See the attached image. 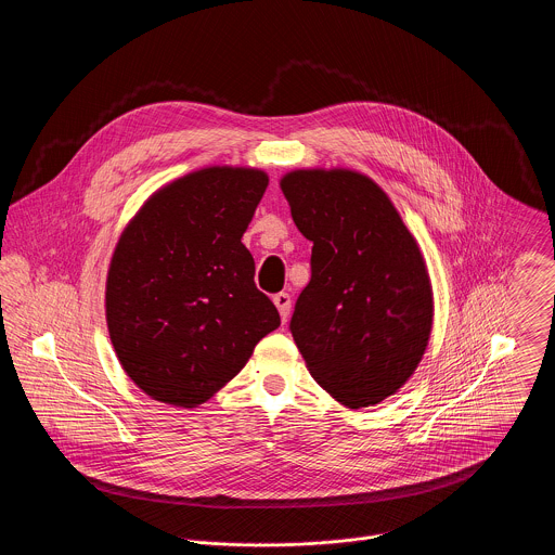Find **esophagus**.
<instances>
[{
    "instance_id": "esophagus-1",
    "label": "esophagus",
    "mask_w": 555,
    "mask_h": 555,
    "mask_svg": "<svg viewBox=\"0 0 555 555\" xmlns=\"http://www.w3.org/2000/svg\"><path fill=\"white\" fill-rule=\"evenodd\" d=\"M273 304H275V308H278V312H280L282 320H286L288 314H291V306H293L291 295H288V293H278V295L273 297Z\"/></svg>"
}]
</instances>
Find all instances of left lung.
Instances as JSON below:
<instances>
[{"label":"left lung","instance_id":"8db88e82","mask_svg":"<svg viewBox=\"0 0 555 555\" xmlns=\"http://www.w3.org/2000/svg\"><path fill=\"white\" fill-rule=\"evenodd\" d=\"M282 192L314 243L291 333L318 385L374 405L412 376L431 333L425 260L389 196L354 170H293Z\"/></svg>","mask_w":555,"mask_h":555}]
</instances>
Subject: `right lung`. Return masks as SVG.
Returning a JSON list of instances; mask_svg holds the SVG:
<instances>
[{
	"mask_svg": "<svg viewBox=\"0 0 555 555\" xmlns=\"http://www.w3.org/2000/svg\"><path fill=\"white\" fill-rule=\"evenodd\" d=\"M267 183L256 168L190 172L156 192L119 238L106 322L121 367L147 396L196 408L280 326L241 243Z\"/></svg>",
	"mask_w": 555,
	"mask_h": 555,
	"instance_id": "1",
	"label": "right lung"
}]
</instances>
